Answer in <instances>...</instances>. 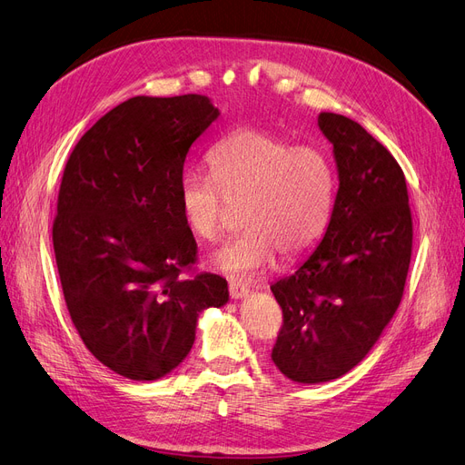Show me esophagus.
Instances as JSON below:
<instances>
[{"label":"esophagus","mask_w":465,"mask_h":465,"mask_svg":"<svg viewBox=\"0 0 465 465\" xmlns=\"http://www.w3.org/2000/svg\"><path fill=\"white\" fill-rule=\"evenodd\" d=\"M229 292H231V299L241 301V299H246V297H248L250 289L244 287V285H241V283H231V285H229Z\"/></svg>","instance_id":"1"}]
</instances>
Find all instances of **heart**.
I'll return each instance as SVG.
<instances>
[{
  "instance_id": "1",
  "label": "heart",
  "mask_w": 465,
  "mask_h": 465,
  "mask_svg": "<svg viewBox=\"0 0 465 465\" xmlns=\"http://www.w3.org/2000/svg\"><path fill=\"white\" fill-rule=\"evenodd\" d=\"M209 176L188 174L180 184V209L202 241H217L227 203L242 205L246 229L217 250L211 263L232 279H252L277 260L306 254L326 232L335 176L326 153L292 145L258 128L224 135L207 154Z\"/></svg>"
}]
</instances>
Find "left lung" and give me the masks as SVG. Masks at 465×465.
Listing matches in <instances>:
<instances>
[{
	"label": "left lung",
	"mask_w": 465,
	"mask_h": 465,
	"mask_svg": "<svg viewBox=\"0 0 465 465\" xmlns=\"http://www.w3.org/2000/svg\"><path fill=\"white\" fill-rule=\"evenodd\" d=\"M340 188L312 254L272 285L283 311L272 359L292 382L320 384L367 357L396 314L411 262L403 171L355 120L322 112Z\"/></svg>",
	"instance_id": "obj_1"
}]
</instances>
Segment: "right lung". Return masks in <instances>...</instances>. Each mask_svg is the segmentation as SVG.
I'll return each instance as SVG.
<instances>
[{
	"label": "right lung",
	"instance_id": "obj_1",
	"mask_svg": "<svg viewBox=\"0 0 465 465\" xmlns=\"http://www.w3.org/2000/svg\"><path fill=\"white\" fill-rule=\"evenodd\" d=\"M203 94L134 96L79 139L65 164L52 241L69 316L116 374L157 380L184 361L227 279L180 277L198 244L182 217L190 147L219 118Z\"/></svg>",
	"mask_w": 465,
	"mask_h": 465
}]
</instances>
